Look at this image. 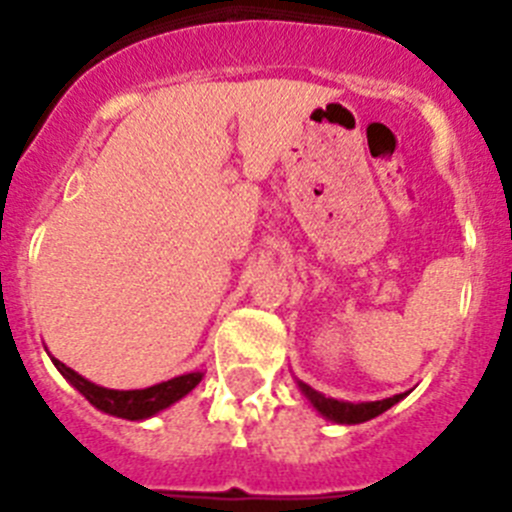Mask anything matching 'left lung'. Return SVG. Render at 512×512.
Listing matches in <instances>:
<instances>
[{
  "label": "left lung",
  "mask_w": 512,
  "mask_h": 512,
  "mask_svg": "<svg viewBox=\"0 0 512 512\" xmlns=\"http://www.w3.org/2000/svg\"><path fill=\"white\" fill-rule=\"evenodd\" d=\"M297 384H300L302 395L312 402V408L318 410L323 418L333 420V423H346V425L364 423V420L377 418V415H382L384 410H390L395 402H400L402 397L408 395V392H405V395H395L377 402H343V400H333V397H325L323 392L312 390L310 384L305 382H297Z\"/></svg>",
  "instance_id": "1"
}]
</instances>
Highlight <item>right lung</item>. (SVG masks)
I'll list each match as a JSON object with an SVG mask.
<instances>
[{"mask_svg": "<svg viewBox=\"0 0 512 512\" xmlns=\"http://www.w3.org/2000/svg\"><path fill=\"white\" fill-rule=\"evenodd\" d=\"M58 372L66 377V382H71L81 395L92 402L94 408L102 410L107 415H115V418L125 420H146L151 415L161 413L169 405L182 400L184 395L197 387L202 382L205 374L202 372H189L182 374V377H174L169 382L153 384V387H146V390H107V387H99V384L89 382L81 374H76L71 366H66L63 361L53 359Z\"/></svg>", "mask_w": 512, "mask_h": 512, "instance_id": "add662e5", "label": "right lung"}]
</instances>
